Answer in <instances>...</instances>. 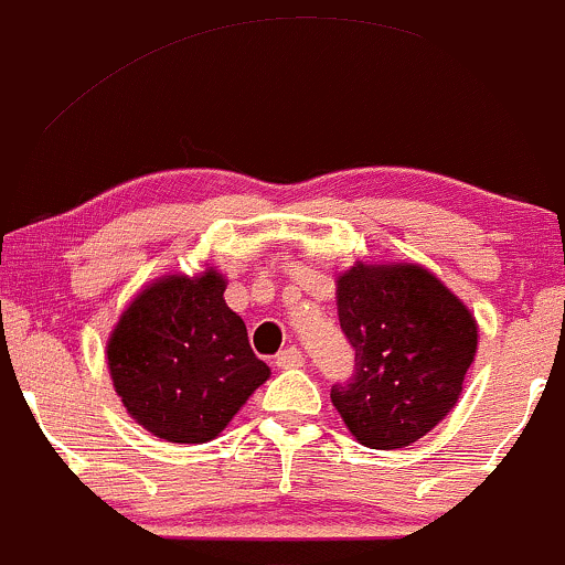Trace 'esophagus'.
I'll use <instances>...</instances> for the list:
<instances>
[{
  "mask_svg": "<svg viewBox=\"0 0 565 565\" xmlns=\"http://www.w3.org/2000/svg\"><path fill=\"white\" fill-rule=\"evenodd\" d=\"M275 364L280 370H294V367H301L305 364V353L299 351V348H285V351L277 353Z\"/></svg>",
  "mask_w": 565,
  "mask_h": 565,
  "instance_id": "1",
  "label": "esophagus"
}]
</instances>
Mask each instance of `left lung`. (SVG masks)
<instances>
[{
    "label": "left lung",
    "instance_id": "1",
    "mask_svg": "<svg viewBox=\"0 0 565 565\" xmlns=\"http://www.w3.org/2000/svg\"><path fill=\"white\" fill-rule=\"evenodd\" d=\"M340 329L356 351L331 403L359 444L403 449L455 408L473 364L479 326L418 264H356L337 277Z\"/></svg>",
    "mask_w": 565,
    "mask_h": 565
}]
</instances>
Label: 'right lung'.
<instances>
[{"instance_id":"obj_1","label":"right lung","mask_w":565,"mask_h":565,"mask_svg":"<svg viewBox=\"0 0 565 565\" xmlns=\"http://www.w3.org/2000/svg\"><path fill=\"white\" fill-rule=\"evenodd\" d=\"M225 277L166 275L121 312L108 370L127 413L168 444L217 438L269 377L247 326L223 299Z\"/></svg>"}]
</instances>
